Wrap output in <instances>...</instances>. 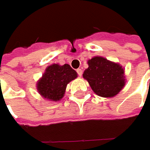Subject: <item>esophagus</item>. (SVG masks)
Listing matches in <instances>:
<instances>
[{"label": "esophagus", "instance_id": "34e87169", "mask_svg": "<svg viewBox=\"0 0 150 150\" xmlns=\"http://www.w3.org/2000/svg\"><path fill=\"white\" fill-rule=\"evenodd\" d=\"M77 72H78V75L79 76V77H81V76L83 75V70H82V69H80V68L77 69Z\"/></svg>", "mask_w": 150, "mask_h": 150}]
</instances>
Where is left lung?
<instances>
[{"label":"left lung","instance_id":"left-lung-1","mask_svg":"<svg viewBox=\"0 0 150 150\" xmlns=\"http://www.w3.org/2000/svg\"><path fill=\"white\" fill-rule=\"evenodd\" d=\"M88 63V67L83 76L96 94L103 98L113 97L124 88V70L120 65L101 57L92 58Z\"/></svg>","mask_w":150,"mask_h":150}]
</instances>
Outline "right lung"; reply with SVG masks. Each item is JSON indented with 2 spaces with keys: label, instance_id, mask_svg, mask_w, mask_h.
<instances>
[{
  "label": "right lung",
  "instance_id": "obj_1",
  "mask_svg": "<svg viewBox=\"0 0 150 150\" xmlns=\"http://www.w3.org/2000/svg\"><path fill=\"white\" fill-rule=\"evenodd\" d=\"M78 74L68 64L49 66L38 83L39 93L47 99L58 101L63 97L69 82L77 78Z\"/></svg>",
  "mask_w": 150,
  "mask_h": 150
}]
</instances>
